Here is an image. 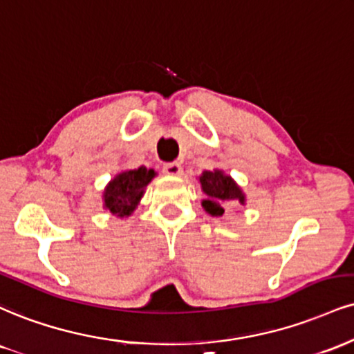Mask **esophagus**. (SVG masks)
Listing matches in <instances>:
<instances>
[{"label": "esophagus", "instance_id": "1", "mask_svg": "<svg viewBox=\"0 0 354 354\" xmlns=\"http://www.w3.org/2000/svg\"><path fill=\"white\" fill-rule=\"evenodd\" d=\"M163 173L168 174V176H181L183 168L180 163H176V161H174V163H168L163 166Z\"/></svg>", "mask_w": 354, "mask_h": 354}]
</instances>
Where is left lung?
<instances>
[{"instance_id":"1","label":"left lung","mask_w":354,"mask_h":354,"mask_svg":"<svg viewBox=\"0 0 354 354\" xmlns=\"http://www.w3.org/2000/svg\"><path fill=\"white\" fill-rule=\"evenodd\" d=\"M204 199L201 201L203 209L212 218H221L227 204L236 203L245 206V193L234 181L232 176L216 168L212 171H203L198 178Z\"/></svg>"}]
</instances>
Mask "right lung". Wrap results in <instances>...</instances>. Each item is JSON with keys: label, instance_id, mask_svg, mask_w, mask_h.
Wrapping results in <instances>:
<instances>
[{"label": "right lung", "instance_id": "obj_1", "mask_svg": "<svg viewBox=\"0 0 354 354\" xmlns=\"http://www.w3.org/2000/svg\"><path fill=\"white\" fill-rule=\"evenodd\" d=\"M156 176L155 169L145 166L135 169H123L107 183L102 201L104 209L112 212L117 218H130L142 201L145 189Z\"/></svg>", "mask_w": 354, "mask_h": 354}]
</instances>
